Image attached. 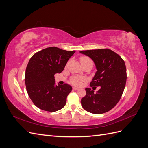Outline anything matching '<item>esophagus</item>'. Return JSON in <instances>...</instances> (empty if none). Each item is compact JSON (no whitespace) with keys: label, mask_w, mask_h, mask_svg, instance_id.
Segmentation results:
<instances>
[{"label":"esophagus","mask_w":148,"mask_h":148,"mask_svg":"<svg viewBox=\"0 0 148 148\" xmlns=\"http://www.w3.org/2000/svg\"><path fill=\"white\" fill-rule=\"evenodd\" d=\"M73 90H75V91H78V90H79V88H76V87H73Z\"/></svg>","instance_id":"34e87169"}]
</instances>
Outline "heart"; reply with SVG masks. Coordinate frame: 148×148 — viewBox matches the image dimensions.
Returning <instances> with one entry per match:
<instances>
[{"label": "heart", "instance_id": "heart-1", "mask_svg": "<svg viewBox=\"0 0 148 148\" xmlns=\"http://www.w3.org/2000/svg\"><path fill=\"white\" fill-rule=\"evenodd\" d=\"M86 61H91L89 58L87 57H82L80 58V62H83ZM92 62V61H91ZM84 81V78L78 77H73L70 78V83L75 86H81L83 82Z\"/></svg>", "mask_w": 148, "mask_h": 148}]
</instances>
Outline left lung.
Returning a JSON list of instances; mask_svg holds the SVG:
<instances>
[{
	"mask_svg": "<svg viewBox=\"0 0 148 148\" xmlns=\"http://www.w3.org/2000/svg\"><path fill=\"white\" fill-rule=\"evenodd\" d=\"M79 52L94 62L96 72L91 86H100L96 92L85 89L86 95L81 100L83 108L89 112L101 114L114 107L120 99L127 81V69L121 57L110 49H96Z\"/></svg>",
	"mask_w": 148,
	"mask_h": 148,
	"instance_id": "1",
	"label": "left lung"
}]
</instances>
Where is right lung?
I'll return each instance as SVG.
<instances>
[{
  "instance_id": "add662e5",
  "label": "right lung",
  "mask_w": 148,
  "mask_h": 148,
  "mask_svg": "<svg viewBox=\"0 0 148 148\" xmlns=\"http://www.w3.org/2000/svg\"><path fill=\"white\" fill-rule=\"evenodd\" d=\"M75 52L51 47L31 57L26 69L25 82L29 97L40 109L56 112L65 106L72 88L67 84L57 85L54 75L64 70Z\"/></svg>"
}]
</instances>
